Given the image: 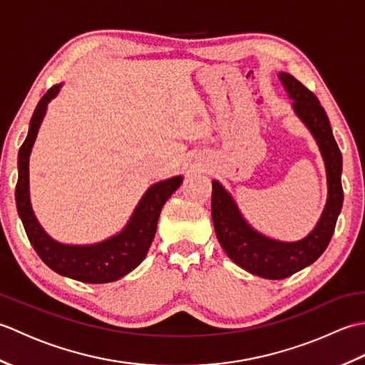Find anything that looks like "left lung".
<instances>
[{
    "instance_id": "left-lung-1",
    "label": "left lung",
    "mask_w": 365,
    "mask_h": 365,
    "mask_svg": "<svg viewBox=\"0 0 365 365\" xmlns=\"http://www.w3.org/2000/svg\"><path fill=\"white\" fill-rule=\"evenodd\" d=\"M277 78L293 100L294 114L314 136L327 169L328 197L315 227L298 242L263 235L245 220L230 192L218 180H212V218L224 252L247 273L265 279H285L312 265L328 247L344 202L342 153L332 136L327 113L319 98L290 73L279 72Z\"/></svg>"
}]
</instances>
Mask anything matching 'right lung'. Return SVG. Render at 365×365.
<instances>
[{"label":"right lung","mask_w":365,"mask_h":365,"mask_svg":"<svg viewBox=\"0 0 365 365\" xmlns=\"http://www.w3.org/2000/svg\"><path fill=\"white\" fill-rule=\"evenodd\" d=\"M61 88H63V83L54 84L41 98L31 118L28 136L19 150V182L15 187L17 212L31 245L46 267L61 276L80 282H114L133 271L145 259L155 232H157L161 208L170 195L180 187L183 177L175 175L153 183L138 202L125 227L103 242L92 245H66L51 238L37 221L31 207L29 155L36 143L38 128L42 125L46 108L59 94Z\"/></svg>","instance_id":"1"}]
</instances>
